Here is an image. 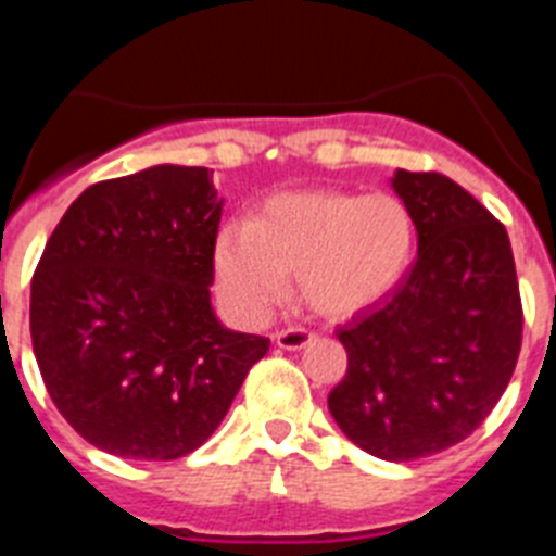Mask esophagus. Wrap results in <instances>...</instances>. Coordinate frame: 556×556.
<instances>
[{
	"mask_svg": "<svg viewBox=\"0 0 556 556\" xmlns=\"http://www.w3.org/2000/svg\"><path fill=\"white\" fill-rule=\"evenodd\" d=\"M314 339V333L308 328H287V331L275 333V345L283 348V351H301Z\"/></svg>",
	"mask_w": 556,
	"mask_h": 556,
	"instance_id": "esophagus-1",
	"label": "esophagus"
}]
</instances>
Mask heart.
Returning <instances> with one entry per match:
<instances>
[{
	"label": "heart",
	"instance_id": "1",
	"mask_svg": "<svg viewBox=\"0 0 556 556\" xmlns=\"http://www.w3.org/2000/svg\"><path fill=\"white\" fill-rule=\"evenodd\" d=\"M415 255V219L392 194L289 191L269 198L248 228L217 239V278L244 317H262L298 278L301 298L323 317H351L384 301Z\"/></svg>",
	"mask_w": 556,
	"mask_h": 556
}]
</instances>
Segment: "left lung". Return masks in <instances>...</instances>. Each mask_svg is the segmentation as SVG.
<instances>
[{
  "label": "left lung",
  "instance_id": "1",
  "mask_svg": "<svg viewBox=\"0 0 556 556\" xmlns=\"http://www.w3.org/2000/svg\"><path fill=\"white\" fill-rule=\"evenodd\" d=\"M417 262L370 312L337 331L348 372L328 395L342 434L409 462L473 434L513 378L523 308L507 228L440 172L397 169Z\"/></svg>",
  "mask_w": 556,
  "mask_h": 556
}]
</instances>
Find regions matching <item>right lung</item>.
Masks as SVG:
<instances>
[{"instance_id": "right-lung-1", "label": "right lung", "mask_w": 556, "mask_h": 556, "mask_svg": "<svg viewBox=\"0 0 556 556\" xmlns=\"http://www.w3.org/2000/svg\"><path fill=\"white\" fill-rule=\"evenodd\" d=\"M223 200L205 166L88 186L49 236L29 333L49 397L108 454L180 459L228 415L267 337L211 308Z\"/></svg>"}]
</instances>
